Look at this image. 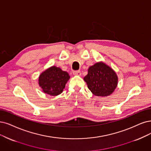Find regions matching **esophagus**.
I'll list each match as a JSON object with an SVG mask.
<instances>
[{"label": "esophagus", "instance_id": "obj_1", "mask_svg": "<svg viewBox=\"0 0 151 151\" xmlns=\"http://www.w3.org/2000/svg\"><path fill=\"white\" fill-rule=\"evenodd\" d=\"M73 73L74 75H77V76H80L81 75V73L80 70L74 71L73 72Z\"/></svg>", "mask_w": 151, "mask_h": 151}]
</instances>
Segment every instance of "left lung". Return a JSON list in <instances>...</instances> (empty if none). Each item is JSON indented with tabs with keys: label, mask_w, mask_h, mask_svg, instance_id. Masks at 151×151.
I'll return each instance as SVG.
<instances>
[{
	"label": "left lung",
	"mask_w": 151,
	"mask_h": 151,
	"mask_svg": "<svg viewBox=\"0 0 151 151\" xmlns=\"http://www.w3.org/2000/svg\"><path fill=\"white\" fill-rule=\"evenodd\" d=\"M84 80L93 94L107 96L112 94L118 85V76L112 68L99 62L90 66Z\"/></svg>",
	"instance_id": "8db88e82"
}]
</instances>
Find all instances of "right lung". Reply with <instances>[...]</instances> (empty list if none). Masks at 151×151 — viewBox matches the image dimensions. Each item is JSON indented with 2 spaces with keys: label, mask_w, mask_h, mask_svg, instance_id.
<instances>
[{
  "label": "right lung",
  "mask_w": 151,
  "mask_h": 151,
  "mask_svg": "<svg viewBox=\"0 0 151 151\" xmlns=\"http://www.w3.org/2000/svg\"><path fill=\"white\" fill-rule=\"evenodd\" d=\"M69 79L68 73L53 66L40 75L38 83L45 93L51 96H57L63 92Z\"/></svg>",
  "instance_id": "add662e5"
}]
</instances>
